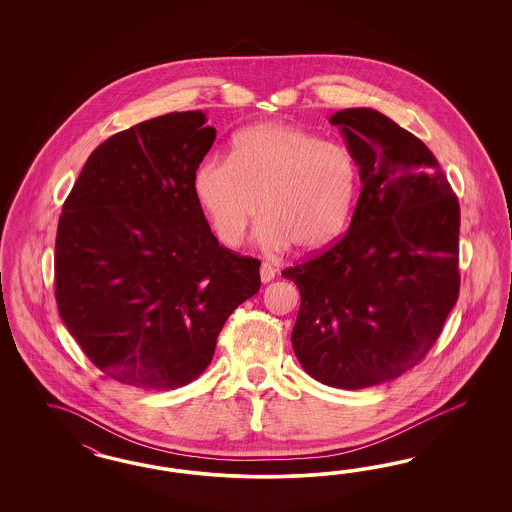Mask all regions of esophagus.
Returning a JSON list of instances; mask_svg holds the SVG:
<instances>
[{
  "instance_id": "esophagus-1",
  "label": "esophagus",
  "mask_w": 512,
  "mask_h": 512,
  "mask_svg": "<svg viewBox=\"0 0 512 512\" xmlns=\"http://www.w3.org/2000/svg\"><path fill=\"white\" fill-rule=\"evenodd\" d=\"M276 276V268L272 266L270 263L261 264V279H263V283H268V281H272Z\"/></svg>"
}]
</instances>
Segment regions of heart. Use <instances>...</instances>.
Wrapping results in <instances>:
<instances>
[{
  "instance_id": "heart-1",
  "label": "heart",
  "mask_w": 512,
  "mask_h": 512,
  "mask_svg": "<svg viewBox=\"0 0 512 512\" xmlns=\"http://www.w3.org/2000/svg\"><path fill=\"white\" fill-rule=\"evenodd\" d=\"M193 191L227 246L242 242L261 201L259 244H295L313 253L345 229L357 199L358 167L347 148L296 125H251L234 137L229 159H202Z\"/></svg>"
}]
</instances>
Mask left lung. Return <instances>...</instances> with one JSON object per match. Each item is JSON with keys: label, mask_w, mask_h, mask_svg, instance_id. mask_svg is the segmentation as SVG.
I'll return each mask as SVG.
<instances>
[{"label": "left lung", "mask_w": 512, "mask_h": 512, "mask_svg": "<svg viewBox=\"0 0 512 512\" xmlns=\"http://www.w3.org/2000/svg\"><path fill=\"white\" fill-rule=\"evenodd\" d=\"M362 191L338 244L281 272L300 291L291 334L306 373L328 387L381 385L413 368L460 291V204L428 146L373 109L330 118Z\"/></svg>", "instance_id": "left-lung-1"}]
</instances>
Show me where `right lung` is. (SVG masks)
<instances>
[{
    "mask_svg": "<svg viewBox=\"0 0 512 512\" xmlns=\"http://www.w3.org/2000/svg\"><path fill=\"white\" fill-rule=\"evenodd\" d=\"M201 110L171 112L99 144L63 202L56 302L112 379L172 390L212 362L229 315L261 287V261L223 248L193 191L216 140Z\"/></svg>",
    "mask_w": 512,
    "mask_h": 512,
    "instance_id": "obj_1",
    "label": "right lung"
}]
</instances>
